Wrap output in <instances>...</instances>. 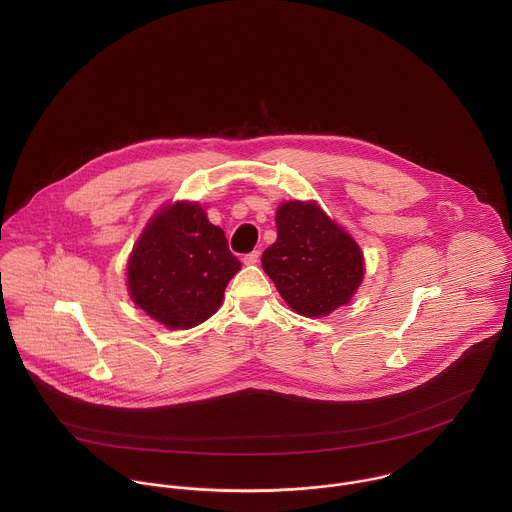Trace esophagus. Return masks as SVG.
Returning a JSON list of instances; mask_svg holds the SVG:
<instances>
[{"label":"esophagus","mask_w":512,"mask_h":512,"mask_svg":"<svg viewBox=\"0 0 512 512\" xmlns=\"http://www.w3.org/2000/svg\"><path fill=\"white\" fill-rule=\"evenodd\" d=\"M258 260H260V252H258V250H254V252H250V254H246V256L242 258V262H244L246 266L258 264Z\"/></svg>","instance_id":"esophagus-1"}]
</instances>
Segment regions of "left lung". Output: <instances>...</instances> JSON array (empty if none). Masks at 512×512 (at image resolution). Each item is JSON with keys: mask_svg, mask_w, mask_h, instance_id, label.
Returning <instances> with one entry per match:
<instances>
[{"mask_svg": "<svg viewBox=\"0 0 512 512\" xmlns=\"http://www.w3.org/2000/svg\"><path fill=\"white\" fill-rule=\"evenodd\" d=\"M278 238L262 268L284 301L305 317H325L347 305L365 278L357 240L315 201H288L276 211Z\"/></svg>", "mask_w": 512, "mask_h": 512, "instance_id": "left-lung-1", "label": "left lung"}]
</instances>
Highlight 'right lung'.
I'll use <instances>...</instances> for the list:
<instances>
[{"label":"right lung","instance_id":"add662e5","mask_svg":"<svg viewBox=\"0 0 512 512\" xmlns=\"http://www.w3.org/2000/svg\"><path fill=\"white\" fill-rule=\"evenodd\" d=\"M240 268L222 228L207 219L205 209L175 201L149 219L134 244L126 268L128 292L167 329H191L217 313Z\"/></svg>","mask_w":512,"mask_h":512}]
</instances>
